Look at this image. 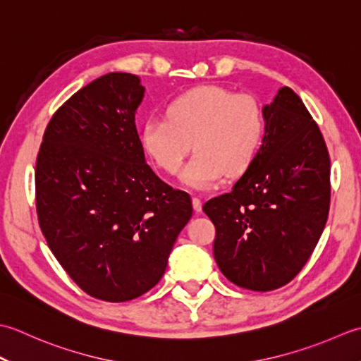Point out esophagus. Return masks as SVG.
Wrapping results in <instances>:
<instances>
[{
  "label": "esophagus",
  "instance_id": "1",
  "mask_svg": "<svg viewBox=\"0 0 361 361\" xmlns=\"http://www.w3.org/2000/svg\"><path fill=\"white\" fill-rule=\"evenodd\" d=\"M193 209H195V212L202 210V200L200 196H193Z\"/></svg>",
  "mask_w": 361,
  "mask_h": 361
}]
</instances>
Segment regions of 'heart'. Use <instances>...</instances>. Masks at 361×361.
<instances>
[{"label":"heart","instance_id":"heart-1","mask_svg":"<svg viewBox=\"0 0 361 361\" xmlns=\"http://www.w3.org/2000/svg\"><path fill=\"white\" fill-rule=\"evenodd\" d=\"M264 134V114L251 94H235L218 85H201L182 93L166 109V118H151L142 132L143 148L166 174L183 168L182 180L210 188L245 173L254 161Z\"/></svg>","mask_w":361,"mask_h":361}]
</instances>
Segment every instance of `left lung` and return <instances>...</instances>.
<instances>
[{
    "label": "left lung",
    "mask_w": 361,
    "mask_h": 361,
    "mask_svg": "<svg viewBox=\"0 0 361 361\" xmlns=\"http://www.w3.org/2000/svg\"><path fill=\"white\" fill-rule=\"evenodd\" d=\"M263 114L264 134L251 166L231 193L202 207L216 229L219 269L252 291L281 288L298 276L330 205L329 151L302 99L282 87Z\"/></svg>",
    "instance_id": "obj_1"
}]
</instances>
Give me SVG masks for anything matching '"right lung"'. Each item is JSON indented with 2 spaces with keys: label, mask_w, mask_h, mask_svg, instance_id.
Here are the masks:
<instances>
[{
  "label": "right lung",
  "mask_w": 361,
  "mask_h": 361,
  "mask_svg": "<svg viewBox=\"0 0 361 361\" xmlns=\"http://www.w3.org/2000/svg\"><path fill=\"white\" fill-rule=\"evenodd\" d=\"M145 87L109 73L59 107L35 165V205L51 252L88 296L149 291L190 221L191 197L146 164L135 128Z\"/></svg>",
  "instance_id": "1"
}]
</instances>
